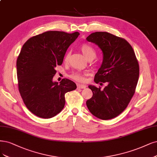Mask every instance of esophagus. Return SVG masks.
<instances>
[{
	"label": "esophagus",
	"mask_w": 157,
	"mask_h": 157,
	"mask_svg": "<svg viewBox=\"0 0 157 157\" xmlns=\"http://www.w3.org/2000/svg\"><path fill=\"white\" fill-rule=\"evenodd\" d=\"M77 88L79 89H84L86 88V85H82V84H77Z\"/></svg>",
	"instance_id": "1"
}]
</instances>
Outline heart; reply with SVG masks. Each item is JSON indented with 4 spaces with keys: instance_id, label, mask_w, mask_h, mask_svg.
Returning a JSON list of instances; mask_svg holds the SVG:
<instances>
[{
    "instance_id": "heart-1",
    "label": "heart",
    "mask_w": 157,
    "mask_h": 157,
    "mask_svg": "<svg viewBox=\"0 0 157 157\" xmlns=\"http://www.w3.org/2000/svg\"><path fill=\"white\" fill-rule=\"evenodd\" d=\"M80 51H82L83 55L88 60H93L96 56V52H95V51L94 50V48L88 44H83L80 47ZM69 57V53H67L66 56H65L64 60L67 62L68 60ZM86 76V74L85 73L75 72L70 75V77H71L72 79H73L74 80L77 81V82H84L86 81V77H85Z\"/></svg>"
}]
</instances>
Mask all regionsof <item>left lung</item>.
<instances>
[{
	"label": "left lung",
	"instance_id": "1",
	"mask_svg": "<svg viewBox=\"0 0 157 157\" xmlns=\"http://www.w3.org/2000/svg\"><path fill=\"white\" fill-rule=\"evenodd\" d=\"M86 40L98 45L103 53L95 82L107 84L103 90L88 86L93 96L86 101V105L95 117L110 120L125 110L135 93L139 77L138 62L132 46L122 37L106 32H95Z\"/></svg>",
	"mask_w": 157,
	"mask_h": 157
}]
</instances>
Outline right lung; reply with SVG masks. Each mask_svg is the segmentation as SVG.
Listing matches in <instances>:
<instances>
[{
    "label": "right lung",
    "instance_id": "obj_1",
    "mask_svg": "<svg viewBox=\"0 0 157 157\" xmlns=\"http://www.w3.org/2000/svg\"><path fill=\"white\" fill-rule=\"evenodd\" d=\"M79 34L47 31L30 37L21 48L17 60L19 91L27 109L36 116L48 119L57 115L64 107L65 94L77 88L67 78L58 84L52 78Z\"/></svg>",
    "mask_w": 157,
    "mask_h": 157
}]
</instances>
